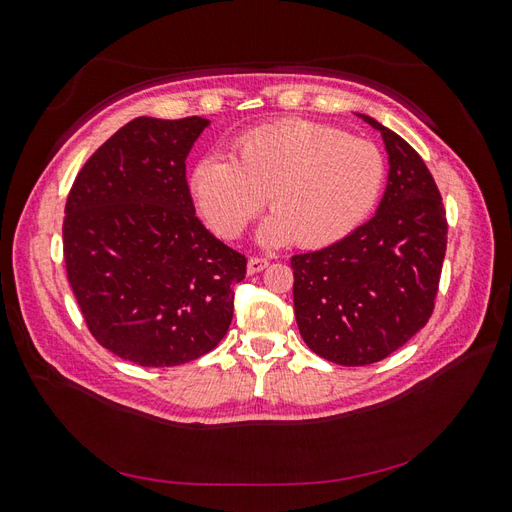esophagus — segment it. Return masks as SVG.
Segmentation results:
<instances>
[{
  "instance_id": "obj_1",
  "label": "esophagus",
  "mask_w": 512,
  "mask_h": 512,
  "mask_svg": "<svg viewBox=\"0 0 512 512\" xmlns=\"http://www.w3.org/2000/svg\"><path fill=\"white\" fill-rule=\"evenodd\" d=\"M269 267V260L265 256H252L250 260H247V271L250 273H260L262 269Z\"/></svg>"
}]
</instances>
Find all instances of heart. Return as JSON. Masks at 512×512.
I'll use <instances>...</instances> for the list:
<instances>
[{"instance_id":"obj_1","label":"heart","mask_w":512,"mask_h":512,"mask_svg":"<svg viewBox=\"0 0 512 512\" xmlns=\"http://www.w3.org/2000/svg\"><path fill=\"white\" fill-rule=\"evenodd\" d=\"M386 177L380 149L316 121L290 119L243 134L235 156L207 153L192 194L218 235L235 239L267 205L260 241L324 247L348 237L378 205Z\"/></svg>"}]
</instances>
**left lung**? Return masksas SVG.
I'll return each mask as SVG.
<instances>
[{"label": "left lung", "mask_w": 512, "mask_h": 512, "mask_svg": "<svg viewBox=\"0 0 512 512\" xmlns=\"http://www.w3.org/2000/svg\"><path fill=\"white\" fill-rule=\"evenodd\" d=\"M389 185L374 218L318 252L290 258L294 316L322 359L361 367L386 359L433 314L446 252V211L423 158L393 130Z\"/></svg>", "instance_id": "8db88e82"}]
</instances>
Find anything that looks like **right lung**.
Masks as SVG:
<instances>
[{
	"mask_svg": "<svg viewBox=\"0 0 512 512\" xmlns=\"http://www.w3.org/2000/svg\"><path fill=\"white\" fill-rule=\"evenodd\" d=\"M203 117H136L76 175L64 218L70 288L96 342L141 367L218 346L247 258L196 218L185 158Z\"/></svg>",
	"mask_w": 512,
	"mask_h": 512,
	"instance_id": "add662e5",
	"label": "right lung"
}]
</instances>
